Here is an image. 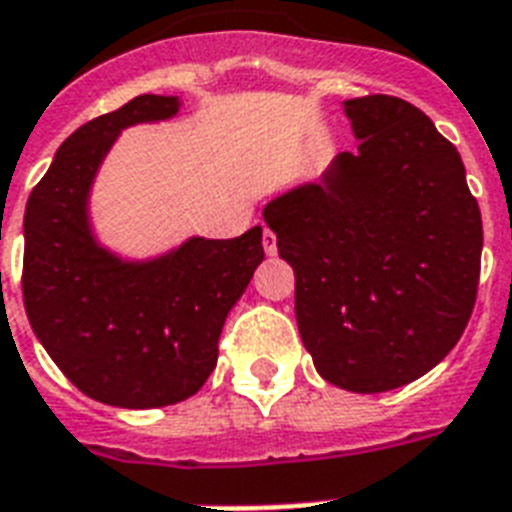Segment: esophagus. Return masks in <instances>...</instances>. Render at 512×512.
I'll return each instance as SVG.
<instances>
[{"mask_svg": "<svg viewBox=\"0 0 512 512\" xmlns=\"http://www.w3.org/2000/svg\"><path fill=\"white\" fill-rule=\"evenodd\" d=\"M261 245H264L267 256H275V253H277V235H275V232L264 230V235H261Z\"/></svg>", "mask_w": 512, "mask_h": 512, "instance_id": "1", "label": "esophagus"}]
</instances>
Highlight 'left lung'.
<instances>
[{
    "instance_id": "1",
    "label": "left lung",
    "mask_w": 512,
    "mask_h": 512,
    "mask_svg": "<svg viewBox=\"0 0 512 512\" xmlns=\"http://www.w3.org/2000/svg\"><path fill=\"white\" fill-rule=\"evenodd\" d=\"M357 153L269 200L264 222L296 275V322L327 383L380 394L460 341L481 275V211L463 158L399 97L343 102Z\"/></svg>"
}]
</instances>
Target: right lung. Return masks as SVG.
Returning a JSON list of instances; mask_svg holds the SVG:
<instances>
[{
    "instance_id": "1",
    "label": "right lung",
    "mask_w": 512,
    "mask_h": 512,
    "mask_svg": "<svg viewBox=\"0 0 512 512\" xmlns=\"http://www.w3.org/2000/svg\"><path fill=\"white\" fill-rule=\"evenodd\" d=\"M179 97L140 94L57 147L23 219V304L36 338L94 402L150 410L190 399L219 357V335L264 261L261 227L190 237L129 261L97 243L89 192L126 126L174 118Z\"/></svg>"
}]
</instances>
